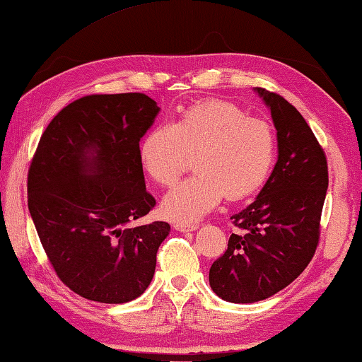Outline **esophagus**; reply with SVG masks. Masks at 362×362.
<instances>
[{
	"instance_id": "esophagus-1",
	"label": "esophagus",
	"mask_w": 362,
	"mask_h": 362,
	"mask_svg": "<svg viewBox=\"0 0 362 362\" xmlns=\"http://www.w3.org/2000/svg\"><path fill=\"white\" fill-rule=\"evenodd\" d=\"M173 228L180 233H187V230H195L199 226L195 223H175Z\"/></svg>"
}]
</instances>
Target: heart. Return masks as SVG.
<instances>
[{
    "instance_id": "b5f03b06",
    "label": "heart",
    "mask_w": 362,
    "mask_h": 362,
    "mask_svg": "<svg viewBox=\"0 0 362 362\" xmlns=\"http://www.w3.org/2000/svg\"><path fill=\"white\" fill-rule=\"evenodd\" d=\"M146 175L173 186L194 156L197 175L175 187L163 200L170 220L192 223L211 211L226 195L242 200L268 180L276 160V134L268 122L248 117L226 100L189 105L170 127H153L138 147Z\"/></svg>"
}]
</instances>
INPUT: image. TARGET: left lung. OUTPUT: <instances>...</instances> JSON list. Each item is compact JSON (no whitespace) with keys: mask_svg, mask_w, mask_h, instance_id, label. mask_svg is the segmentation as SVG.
Listing matches in <instances>:
<instances>
[{"mask_svg":"<svg viewBox=\"0 0 362 362\" xmlns=\"http://www.w3.org/2000/svg\"><path fill=\"white\" fill-rule=\"evenodd\" d=\"M271 110L277 162L255 202L230 216L239 229L210 268V287L230 303H255L286 288L310 264L329 186L327 160L300 112L255 88Z\"/></svg>","mask_w":362,"mask_h":362,"instance_id":"obj_1","label":"left lung"}]
</instances>
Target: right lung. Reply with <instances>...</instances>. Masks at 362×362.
I'll return each instance as SVG.
<instances>
[{"label":"right lung","mask_w":362,"mask_h":362,"mask_svg":"<svg viewBox=\"0 0 362 362\" xmlns=\"http://www.w3.org/2000/svg\"><path fill=\"white\" fill-rule=\"evenodd\" d=\"M160 107L142 93L74 100L41 134L28 168V210L52 268L80 297L127 303L149 287L170 224L132 228L156 199L139 141Z\"/></svg>","instance_id":"obj_1"}]
</instances>
